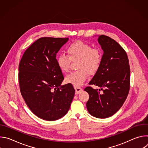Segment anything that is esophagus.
<instances>
[{"instance_id": "obj_1", "label": "esophagus", "mask_w": 148, "mask_h": 148, "mask_svg": "<svg viewBox=\"0 0 148 148\" xmlns=\"http://www.w3.org/2000/svg\"><path fill=\"white\" fill-rule=\"evenodd\" d=\"M74 88L75 90V94H78L81 91H82V88H81L79 87H74Z\"/></svg>"}]
</instances>
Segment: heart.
<instances>
[{
    "label": "heart",
    "instance_id": "obj_1",
    "mask_svg": "<svg viewBox=\"0 0 148 148\" xmlns=\"http://www.w3.org/2000/svg\"><path fill=\"white\" fill-rule=\"evenodd\" d=\"M67 56L60 54L57 58V65L61 71L67 73L70 69L71 63L77 61V71L68 75L66 81L75 86L82 85L87 78L88 74H95L100 67L102 53L99 48L92 47L81 41L71 43L67 48Z\"/></svg>",
    "mask_w": 148,
    "mask_h": 148
}]
</instances>
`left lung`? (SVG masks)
Masks as SVG:
<instances>
[{
  "mask_svg": "<svg viewBox=\"0 0 148 148\" xmlns=\"http://www.w3.org/2000/svg\"><path fill=\"white\" fill-rule=\"evenodd\" d=\"M98 41L103 54L100 67L89 84L101 90L88 86L84 90L90 96L86 103L89 113L98 118H107L115 114L127 98L130 67L126 51L115 40L101 35Z\"/></svg>",
  "mask_w": 148,
  "mask_h": 148,
  "instance_id": "1",
  "label": "left lung"
}]
</instances>
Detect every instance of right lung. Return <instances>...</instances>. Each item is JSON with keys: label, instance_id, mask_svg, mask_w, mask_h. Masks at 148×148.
Segmentation results:
<instances>
[{"label": "right lung", "instance_id": "1", "mask_svg": "<svg viewBox=\"0 0 148 148\" xmlns=\"http://www.w3.org/2000/svg\"><path fill=\"white\" fill-rule=\"evenodd\" d=\"M68 38L41 37L25 51L18 66V82L27 107L38 118L56 121L69 110L75 90L70 83L64 86L56 54Z\"/></svg>", "mask_w": 148, "mask_h": 148}]
</instances>
